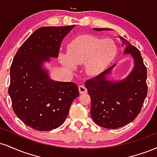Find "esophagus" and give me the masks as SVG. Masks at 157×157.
<instances>
[{
  "instance_id": "1",
  "label": "esophagus",
  "mask_w": 157,
  "mask_h": 157,
  "mask_svg": "<svg viewBox=\"0 0 157 157\" xmlns=\"http://www.w3.org/2000/svg\"><path fill=\"white\" fill-rule=\"evenodd\" d=\"M78 90H79V92H80V94H86L87 91H88L86 87H85L84 86H82V85H80V86H79Z\"/></svg>"
}]
</instances>
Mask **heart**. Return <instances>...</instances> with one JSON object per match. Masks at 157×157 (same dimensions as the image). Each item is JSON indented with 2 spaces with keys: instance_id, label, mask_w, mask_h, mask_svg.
I'll return each instance as SVG.
<instances>
[{
  "instance_id": "heart-1",
  "label": "heart",
  "mask_w": 157,
  "mask_h": 157,
  "mask_svg": "<svg viewBox=\"0 0 157 157\" xmlns=\"http://www.w3.org/2000/svg\"><path fill=\"white\" fill-rule=\"evenodd\" d=\"M67 52L59 54L60 63L66 69L75 71L77 67L84 65L87 76L95 77L112 63L117 54V47L112 39L82 35L69 43Z\"/></svg>"
}]
</instances>
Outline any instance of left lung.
Segmentation results:
<instances>
[{
    "label": "left lung",
    "instance_id": "left-lung-1",
    "mask_svg": "<svg viewBox=\"0 0 157 157\" xmlns=\"http://www.w3.org/2000/svg\"><path fill=\"white\" fill-rule=\"evenodd\" d=\"M111 31L110 28H94ZM124 53L134 60L132 71L121 80H109L115 65L86 82L90 99V115L98 125L107 129H118L131 123L138 116L147 96V69L140 52L121 36Z\"/></svg>",
    "mask_w": 157,
    "mask_h": 157
}]
</instances>
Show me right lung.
I'll list each match as a JSON object with an SVG mask.
<instances>
[{
  "mask_svg": "<svg viewBox=\"0 0 157 157\" xmlns=\"http://www.w3.org/2000/svg\"><path fill=\"white\" fill-rule=\"evenodd\" d=\"M75 26L39 28L22 44L12 61L8 91L13 110L35 130L59 127L79 96L76 83L52 80L44 68V62L58 57L61 41Z\"/></svg>",
  "mask_w": 157,
  "mask_h": 157,
  "instance_id": "right-lung-1",
  "label": "right lung"
}]
</instances>
